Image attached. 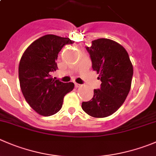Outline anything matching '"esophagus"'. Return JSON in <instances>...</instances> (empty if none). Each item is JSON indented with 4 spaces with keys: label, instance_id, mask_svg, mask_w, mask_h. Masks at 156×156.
<instances>
[{
    "label": "esophagus",
    "instance_id": "1",
    "mask_svg": "<svg viewBox=\"0 0 156 156\" xmlns=\"http://www.w3.org/2000/svg\"><path fill=\"white\" fill-rule=\"evenodd\" d=\"M80 84H78V83H75V87L76 88H78V87H80Z\"/></svg>",
    "mask_w": 156,
    "mask_h": 156
}]
</instances>
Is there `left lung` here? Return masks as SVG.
<instances>
[{"mask_svg":"<svg viewBox=\"0 0 156 156\" xmlns=\"http://www.w3.org/2000/svg\"><path fill=\"white\" fill-rule=\"evenodd\" d=\"M86 49L102 83L100 89L94 90L91 100L83 102L82 109L90 116L104 118L116 112L125 102L131 88L133 64L126 49L112 40H95Z\"/></svg>","mask_w":156,"mask_h":156,"instance_id":"1","label":"left lung"}]
</instances>
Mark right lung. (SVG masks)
<instances>
[{
	"instance_id": "obj_1",
	"label": "right lung",
	"mask_w": 156,
	"mask_h": 156,
	"mask_svg": "<svg viewBox=\"0 0 156 156\" xmlns=\"http://www.w3.org/2000/svg\"><path fill=\"white\" fill-rule=\"evenodd\" d=\"M72 44L69 38L47 34L34 41L22 55L18 69L20 89L30 106L40 115L50 116L59 112L65 95L73 90V83H63L50 75L57 69L59 52Z\"/></svg>"
}]
</instances>
